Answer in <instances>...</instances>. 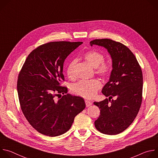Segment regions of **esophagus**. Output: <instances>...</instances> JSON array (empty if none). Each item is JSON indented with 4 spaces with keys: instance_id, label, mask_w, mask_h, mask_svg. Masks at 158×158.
Wrapping results in <instances>:
<instances>
[{
    "instance_id": "1",
    "label": "esophagus",
    "mask_w": 158,
    "mask_h": 158,
    "mask_svg": "<svg viewBox=\"0 0 158 158\" xmlns=\"http://www.w3.org/2000/svg\"><path fill=\"white\" fill-rule=\"evenodd\" d=\"M85 105H86V107H89V106H91L92 104H93V103L91 102H90L89 101H88V100H85Z\"/></svg>"
}]
</instances>
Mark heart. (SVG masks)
Masks as SVG:
<instances>
[{"label":"heart","mask_w":158,"mask_h":158,"mask_svg":"<svg viewBox=\"0 0 158 158\" xmlns=\"http://www.w3.org/2000/svg\"><path fill=\"white\" fill-rule=\"evenodd\" d=\"M84 59L95 68V73L99 76L106 77L111 72L112 67L109 62L104 61V55L96 51H89L84 54ZM76 60L73 59L66 65V74L70 79L74 77V67ZM101 82L96 79L91 80H81L74 84L72 87L74 94L79 96L91 99L96 96L101 88Z\"/></svg>","instance_id":"heart-1"}]
</instances>
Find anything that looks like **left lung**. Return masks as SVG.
<instances>
[{"label":"left lung","instance_id":"8db88e82","mask_svg":"<svg viewBox=\"0 0 158 158\" xmlns=\"http://www.w3.org/2000/svg\"><path fill=\"white\" fill-rule=\"evenodd\" d=\"M90 44L106 48L112 62L109 80L102 90L109 98L94 102L100 109L94 125L103 134H118L132 124L139 110L143 84L141 68L134 54L121 42L102 39L93 40Z\"/></svg>","mask_w":158,"mask_h":158}]
</instances>
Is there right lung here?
I'll use <instances>...</instances> for the list:
<instances>
[{
	"mask_svg": "<svg viewBox=\"0 0 158 158\" xmlns=\"http://www.w3.org/2000/svg\"><path fill=\"white\" fill-rule=\"evenodd\" d=\"M82 42H51L33 50L19 73L17 93L22 112L39 132L55 137L68 131L85 107L83 98L60 85L65 59ZM63 96L58 100L55 96ZM64 94H66L64 95Z\"/></svg>",
	"mask_w": 158,
	"mask_h": 158,
	"instance_id": "obj_1",
	"label": "right lung"
}]
</instances>
